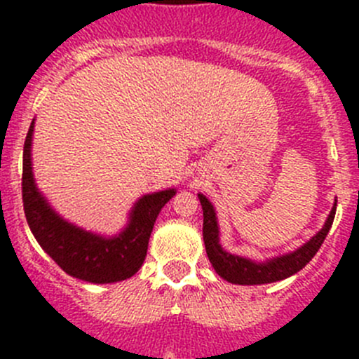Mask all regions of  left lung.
I'll return each mask as SVG.
<instances>
[{
  "label": "left lung",
  "mask_w": 359,
  "mask_h": 359,
  "mask_svg": "<svg viewBox=\"0 0 359 359\" xmlns=\"http://www.w3.org/2000/svg\"><path fill=\"white\" fill-rule=\"evenodd\" d=\"M198 196H200V203L203 206V241H205L206 255H208L213 269L217 271V274H219L220 278H224V280L229 281V283L236 285L273 283V281L285 280V278L299 273V271L302 269L304 266H307L309 260L316 255L318 250L321 248L328 231H330L332 224H334L337 210L335 201L334 208H332L323 229H321L316 236L311 238V241H307L304 247L288 253V255L278 257V259L267 260V262L262 264H257L248 259H243V257L224 252L222 247L219 245V227H217V217L215 212H213L212 203L206 200L203 194H198Z\"/></svg>",
  "instance_id": "1"
}]
</instances>
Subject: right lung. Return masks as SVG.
<instances>
[{
  "label": "right lung",
  "instance_id": "add662e5",
  "mask_svg": "<svg viewBox=\"0 0 359 359\" xmlns=\"http://www.w3.org/2000/svg\"><path fill=\"white\" fill-rule=\"evenodd\" d=\"M34 121L24 142L22 203L32 234L60 269L90 283H114L132 278L142 266L159 210L175 196V189L147 194L133 208L130 224L119 236L86 233L60 219L38 193L31 168V139Z\"/></svg>",
  "mask_w": 359,
  "mask_h": 359
}]
</instances>
